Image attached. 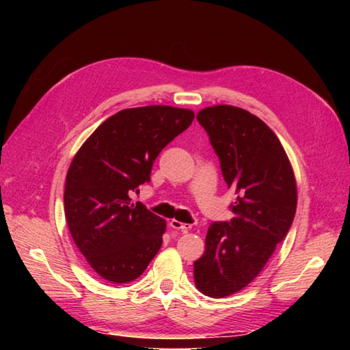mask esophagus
I'll return each instance as SVG.
<instances>
[{"label": "esophagus", "instance_id": "obj_1", "mask_svg": "<svg viewBox=\"0 0 350 350\" xmlns=\"http://www.w3.org/2000/svg\"><path fill=\"white\" fill-rule=\"evenodd\" d=\"M170 227L173 230H182V232H188V230L191 228V225L183 224V222H179V221H176V219H173V221L170 222Z\"/></svg>", "mask_w": 350, "mask_h": 350}]
</instances>
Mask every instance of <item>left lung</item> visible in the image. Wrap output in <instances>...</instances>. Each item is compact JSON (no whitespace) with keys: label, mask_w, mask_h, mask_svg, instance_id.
Masks as SVG:
<instances>
[{"label":"left lung","mask_w":350,"mask_h":350,"mask_svg":"<svg viewBox=\"0 0 350 350\" xmlns=\"http://www.w3.org/2000/svg\"><path fill=\"white\" fill-rule=\"evenodd\" d=\"M196 118L217 154L224 180L238 194L230 205L234 217L210 225L205 253L194 260L198 288L224 298L248 286L287 236L296 183L280 139L256 116L219 105Z\"/></svg>","instance_id":"left-lung-1"}]
</instances>
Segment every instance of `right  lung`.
Here are the masks:
<instances>
[{
    "label": "right lung",
    "mask_w": 350,
    "mask_h": 350,
    "mask_svg": "<svg viewBox=\"0 0 350 350\" xmlns=\"http://www.w3.org/2000/svg\"><path fill=\"white\" fill-rule=\"evenodd\" d=\"M193 118V111L163 105L118 111L75 154L64 215L75 245L103 280L134 281L161 248L167 224L129 194L151 180L154 161Z\"/></svg>",
    "instance_id": "obj_1"
}]
</instances>
